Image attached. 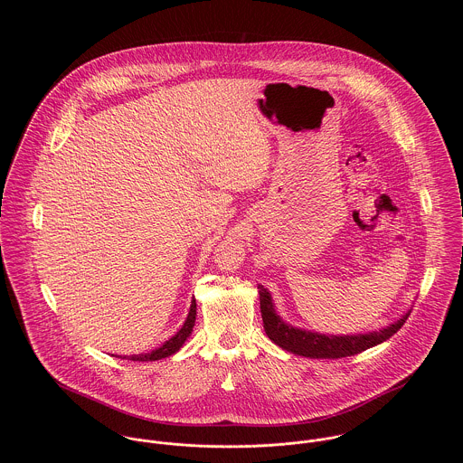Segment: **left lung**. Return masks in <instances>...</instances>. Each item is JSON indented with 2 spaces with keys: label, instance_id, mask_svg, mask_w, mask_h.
<instances>
[{
  "label": "left lung",
  "instance_id": "8db88e82",
  "mask_svg": "<svg viewBox=\"0 0 463 463\" xmlns=\"http://www.w3.org/2000/svg\"><path fill=\"white\" fill-rule=\"evenodd\" d=\"M259 294H260V310H262V321H264L267 336L281 349H287L294 354H301L307 358H330L333 360V358L358 354V353L391 338L404 325V321L410 316V314L402 316L399 321L380 331H371V333H364V335H325V333L299 330V328L287 325L276 314L270 294L267 292V288H264V285H259Z\"/></svg>",
  "mask_w": 463,
  "mask_h": 463
}]
</instances>
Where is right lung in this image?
I'll return each mask as SVG.
<instances>
[{
	"mask_svg": "<svg viewBox=\"0 0 463 463\" xmlns=\"http://www.w3.org/2000/svg\"><path fill=\"white\" fill-rule=\"evenodd\" d=\"M194 323H196V299H193V303H191V310H189V316H187L184 326L180 328V331H178L173 338H169V340L164 342L160 347L153 349L151 353L132 354V356H119V358H123V360L128 358V360H133V362H155V360L167 358V356L175 354V353L184 345V342H185V340L189 338V335L193 333Z\"/></svg>",
	"mask_w": 463,
	"mask_h": 463,
	"instance_id": "right-lung-1",
	"label": "right lung"
}]
</instances>
